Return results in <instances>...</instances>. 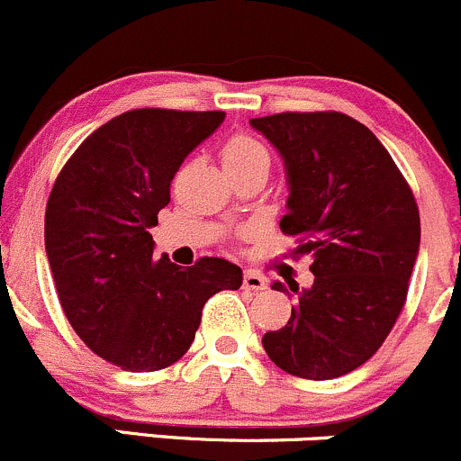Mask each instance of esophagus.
<instances>
[{"instance_id": "esophagus-1", "label": "esophagus", "mask_w": 461, "mask_h": 461, "mask_svg": "<svg viewBox=\"0 0 461 461\" xmlns=\"http://www.w3.org/2000/svg\"><path fill=\"white\" fill-rule=\"evenodd\" d=\"M244 288H249V291H255V293L264 291L266 279L259 273H255V270H246V273H244Z\"/></svg>"}]
</instances>
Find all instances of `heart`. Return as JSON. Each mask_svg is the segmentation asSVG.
Segmentation results:
<instances>
[{
  "mask_svg": "<svg viewBox=\"0 0 461 461\" xmlns=\"http://www.w3.org/2000/svg\"><path fill=\"white\" fill-rule=\"evenodd\" d=\"M221 159H224L226 168H230V166L253 164V161L259 159L268 161V150H266L258 140H253V137L235 135L224 144Z\"/></svg>",
  "mask_w": 461,
  "mask_h": 461,
  "instance_id": "b5f03b06",
  "label": "heart"
}]
</instances>
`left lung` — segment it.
<instances>
[{
    "mask_svg": "<svg viewBox=\"0 0 461 461\" xmlns=\"http://www.w3.org/2000/svg\"><path fill=\"white\" fill-rule=\"evenodd\" d=\"M284 161L286 215L279 229L302 237L311 288L284 329L262 337L266 355L303 379H333L377 353L406 302L420 253V211L382 141L341 113H279L250 120ZM275 291L288 293L282 282ZM291 297V293H288Z\"/></svg>",
    "mask_w": 461,
    "mask_h": 461,
    "instance_id": "1",
    "label": "left lung"
}]
</instances>
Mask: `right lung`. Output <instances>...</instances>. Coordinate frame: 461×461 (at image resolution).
I'll list each match as a JSON object with an SVG mask.
<instances>
[{"mask_svg": "<svg viewBox=\"0 0 461 461\" xmlns=\"http://www.w3.org/2000/svg\"><path fill=\"white\" fill-rule=\"evenodd\" d=\"M226 113L140 108L99 126L66 161L46 203L44 240L57 295L75 333L106 362L150 373L195 339L208 297L241 286L220 258L195 266L153 258L150 229L182 161Z\"/></svg>", "mask_w": 461, "mask_h": 461, "instance_id": "1", "label": "right lung"}]
</instances>
